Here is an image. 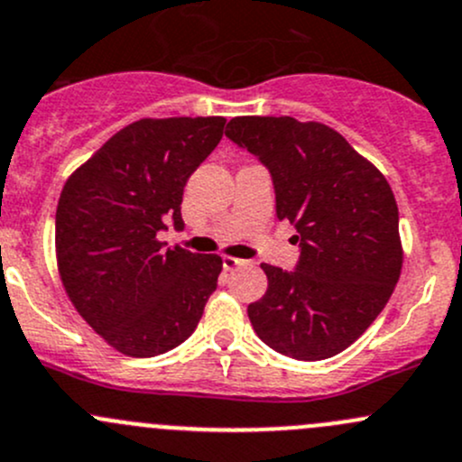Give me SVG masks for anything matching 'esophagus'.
Segmentation results:
<instances>
[{
  "instance_id": "34e87169",
  "label": "esophagus",
  "mask_w": 462,
  "mask_h": 462,
  "mask_svg": "<svg viewBox=\"0 0 462 462\" xmlns=\"http://www.w3.org/2000/svg\"><path fill=\"white\" fill-rule=\"evenodd\" d=\"M222 264H225L226 271H233V269H237V266H242L246 263H245V260H240V258H233V255H225V258H222Z\"/></svg>"
}]
</instances>
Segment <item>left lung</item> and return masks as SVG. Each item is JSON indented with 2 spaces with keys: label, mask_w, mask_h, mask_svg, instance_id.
<instances>
[{
  "label": "left lung",
  "mask_w": 462,
  "mask_h": 462,
  "mask_svg": "<svg viewBox=\"0 0 462 462\" xmlns=\"http://www.w3.org/2000/svg\"><path fill=\"white\" fill-rule=\"evenodd\" d=\"M225 135L266 166L275 216L291 222L296 269L263 264L269 287L249 304L264 345L325 360L358 340L401 278L398 204L378 169L334 128L293 117H233Z\"/></svg>",
  "instance_id": "left-lung-1"
}]
</instances>
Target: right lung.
<instances>
[{
	"instance_id": "right-lung-1",
	"label": "right lung",
	"mask_w": 462,
	"mask_h": 462,
	"mask_svg": "<svg viewBox=\"0 0 462 462\" xmlns=\"http://www.w3.org/2000/svg\"><path fill=\"white\" fill-rule=\"evenodd\" d=\"M225 117L133 122L64 184L55 213L61 282L120 354L151 358L196 331L222 258L158 240L184 229V187L222 140Z\"/></svg>"
}]
</instances>
